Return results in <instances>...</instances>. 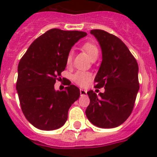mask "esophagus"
Wrapping results in <instances>:
<instances>
[{
    "label": "esophagus",
    "instance_id": "obj_1",
    "mask_svg": "<svg viewBox=\"0 0 157 157\" xmlns=\"http://www.w3.org/2000/svg\"><path fill=\"white\" fill-rule=\"evenodd\" d=\"M80 95H81L82 96H87V91L85 90H80Z\"/></svg>",
    "mask_w": 157,
    "mask_h": 157
}]
</instances>
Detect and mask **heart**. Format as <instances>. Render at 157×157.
Segmentation results:
<instances>
[{
    "label": "heart",
    "instance_id": "heart-1",
    "mask_svg": "<svg viewBox=\"0 0 157 157\" xmlns=\"http://www.w3.org/2000/svg\"><path fill=\"white\" fill-rule=\"evenodd\" d=\"M82 49L84 50L86 54H88L89 57L92 61H96L99 56V50L98 47L96 44L91 41L86 42L82 45ZM72 57H73V52L69 51L66 57V64L67 66H70L72 63ZM73 81L77 85L80 86H85L91 79V75L88 72L85 71H77L75 74L73 75Z\"/></svg>",
    "mask_w": 157,
    "mask_h": 157
}]
</instances>
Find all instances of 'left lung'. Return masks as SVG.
Returning <instances> with one entry per match:
<instances>
[{"label":"left lung","mask_w":157,"mask_h":157,"mask_svg":"<svg viewBox=\"0 0 157 157\" xmlns=\"http://www.w3.org/2000/svg\"><path fill=\"white\" fill-rule=\"evenodd\" d=\"M102 50V63L96 74L95 88L104 87L97 96L87 93L90 103L86 110L87 118L102 128L117 127L132 113L139 90V66L127 46L116 36L104 30L90 31Z\"/></svg>","instance_id":"8db88e82"}]
</instances>
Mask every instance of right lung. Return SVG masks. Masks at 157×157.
<instances>
[{
	"label": "right lung",
	"mask_w": 157,
	"mask_h": 157,
	"mask_svg": "<svg viewBox=\"0 0 157 157\" xmlns=\"http://www.w3.org/2000/svg\"><path fill=\"white\" fill-rule=\"evenodd\" d=\"M86 35L52 29L36 39L20 60L17 93L25 118L36 128L52 131L64 125L69 108L79 97L74 85L56 91L54 84L65 69L67 53Z\"/></svg>",
	"instance_id": "right-lung-1"
}]
</instances>
